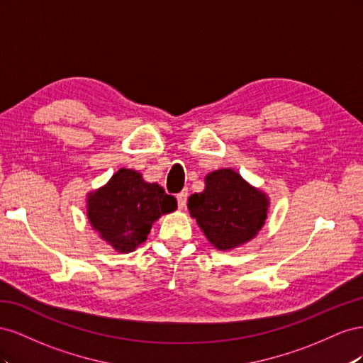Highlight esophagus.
Wrapping results in <instances>:
<instances>
[{
  "instance_id": "esophagus-1",
  "label": "esophagus",
  "mask_w": 363,
  "mask_h": 363,
  "mask_svg": "<svg viewBox=\"0 0 363 363\" xmlns=\"http://www.w3.org/2000/svg\"><path fill=\"white\" fill-rule=\"evenodd\" d=\"M188 195H189L188 191H182L180 194H177V203L180 208L186 207V203H188Z\"/></svg>"
}]
</instances>
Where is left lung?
Returning a JSON list of instances; mask_svg holds the SVG:
<instances>
[{
  "label": "left lung",
  "instance_id": "obj_1",
  "mask_svg": "<svg viewBox=\"0 0 363 363\" xmlns=\"http://www.w3.org/2000/svg\"><path fill=\"white\" fill-rule=\"evenodd\" d=\"M269 200L267 194L230 169L206 175V188L188 200L191 216L216 250H233L256 238L265 224Z\"/></svg>",
  "mask_w": 363,
  "mask_h": 363
}]
</instances>
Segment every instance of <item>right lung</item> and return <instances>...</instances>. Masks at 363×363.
<instances>
[{"label":"right lung","instance_id":"right-lung-1","mask_svg":"<svg viewBox=\"0 0 363 363\" xmlns=\"http://www.w3.org/2000/svg\"><path fill=\"white\" fill-rule=\"evenodd\" d=\"M177 208V200L138 171L121 168L87 196V219L108 245L130 252L145 242L155 221Z\"/></svg>","mask_w":363,"mask_h":363}]
</instances>
